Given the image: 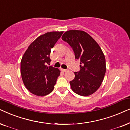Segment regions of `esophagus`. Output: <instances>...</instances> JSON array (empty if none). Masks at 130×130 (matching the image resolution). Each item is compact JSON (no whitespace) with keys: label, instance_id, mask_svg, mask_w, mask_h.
<instances>
[{"label":"esophagus","instance_id":"obj_1","mask_svg":"<svg viewBox=\"0 0 130 130\" xmlns=\"http://www.w3.org/2000/svg\"><path fill=\"white\" fill-rule=\"evenodd\" d=\"M60 71H62V72H67V70H65V69H62V68H60Z\"/></svg>","mask_w":130,"mask_h":130}]
</instances>
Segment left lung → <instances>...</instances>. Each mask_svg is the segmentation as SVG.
<instances>
[{"label":"left lung","instance_id":"1","mask_svg":"<svg viewBox=\"0 0 130 130\" xmlns=\"http://www.w3.org/2000/svg\"><path fill=\"white\" fill-rule=\"evenodd\" d=\"M62 39L70 45L76 59L80 60V70L74 72L70 83L72 91L83 96L92 94L100 87L106 72V60L101 48L87 32L67 31Z\"/></svg>","mask_w":130,"mask_h":130}]
</instances>
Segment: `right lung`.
I'll return each instance as SVG.
<instances>
[{"mask_svg":"<svg viewBox=\"0 0 130 130\" xmlns=\"http://www.w3.org/2000/svg\"><path fill=\"white\" fill-rule=\"evenodd\" d=\"M63 31L47 32L31 43L21 61L22 81L28 91L39 96L49 94L53 90L60 71L46 64L51 62V49Z\"/></svg>","mask_w":130,"mask_h":130,"instance_id":"right-lung-1","label":"right lung"}]
</instances>
